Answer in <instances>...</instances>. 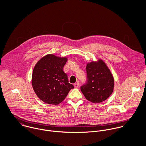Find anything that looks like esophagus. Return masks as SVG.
Here are the masks:
<instances>
[{"mask_svg": "<svg viewBox=\"0 0 146 146\" xmlns=\"http://www.w3.org/2000/svg\"><path fill=\"white\" fill-rule=\"evenodd\" d=\"M74 86H75V88H79V82H76V83H75L74 84Z\"/></svg>", "mask_w": 146, "mask_h": 146, "instance_id": "34e87169", "label": "esophagus"}]
</instances>
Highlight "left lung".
<instances>
[{"label":"left lung","instance_id":"obj_1","mask_svg":"<svg viewBox=\"0 0 146 146\" xmlns=\"http://www.w3.org/2000/svg\"><path fill=\"white\" fill-rule=\"evenodd\" d=\"M86 80L80 89L85 97L93 103H100L113 92L114 80L110 70L102 60L86 65Z\"/></svg>","mask_w":146,"mask_h":146}]
</instances>
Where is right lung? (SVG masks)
Returning a JSON list of instances; mask_svg holds the SVG:
<instances>
[{
	"mask_svg": "<svg viewBox=\"0 0 146 146\" xmlns=\"http://www.w3.org/2000/svg\"><path fill=\"white\" fill-rule=\"evenodd\" d=\"M66 58L48 54L36 64L32 75V85L37 96L48 104H58L74 88L63 72Z\"/></svg>",
	"mask_w": 146,
	"mask_h": 146,
	"instance_id": "right-lung-1",
	"label": "right lung"
}]
</instances>
